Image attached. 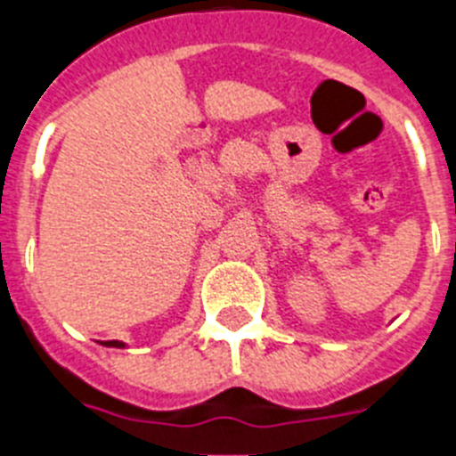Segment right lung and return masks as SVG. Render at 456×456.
I'll return each mask as SVG.
<instances>
[{
	"instance_id": "1",
	"label": "right lung",
	"mask_w": 456,
	"mask_h": 456,
	"mask_svg": "<svg viewBox=\"0 0 456 456\" xmlns=\"http://www.w3.org/2000/svg\"><path fill=\"white\" fill-rule=\"evenodd\" d=\"M102 345H107V347H125L120 340H107V342H102Z\"/></svg>"
}]
</instances>
